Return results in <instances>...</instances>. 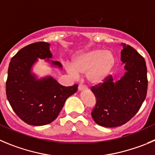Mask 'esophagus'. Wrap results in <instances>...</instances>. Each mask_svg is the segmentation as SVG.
<instances>
[{
    "label": "esophagus",
    "mask_w": 155,
    "mask_h": 155,
    "mask_svg": "<svg viewBox=\"0 0 155 155\" xmlns=\"http://www.w3.org/2000/svg\"><path fill=\"white\" fill-rule=\"evenodd\" d=\"M78 89H79V91H82V90H87V87L85 86H83V85H80V86H79V87H78Z\"/></svg>",
    "instance_id": "esophagus-1"
}]
</instances>
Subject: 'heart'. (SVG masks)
Returning <instances> with one entry per match:
<instances>
[{"mask_svg":"<svg viewBox=\"0 0 155 155\" xmlns=\"http://www.w3.org/2000/svg\"><path fill=\"white\" fill-rule=\"evenodd\" d=\"M116 64L114 53L103 49H91L79 53L72 65L67 67L68 73L73 77L78 75H86L90 84L98 86L103 83Z\"/></svg>","mask_w":155,"mask_h":155,"instance_id":"1","label":"heart"}]
</instances>
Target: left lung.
<instances>
[{
	"instance_id": "obj_1",
	"label": "left lung",
	"mask_w": 155,
	"mask_h": 155,
	"mask_svg": "<svg viewBox=\"0 0 155 155\" xmlns=\"http://www.w3.org/2000/svg\"><path fill=\"white\" fill-rule=\"evenodd\" d=\"M121 61L125 73L114 82L112 76L91 90L96 99L92 112L95 123L106 128L121 126L138 112L147 89V66L144 58L129 45L121 43Z\"/></svg>"
}]
</instances>
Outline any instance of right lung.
Instances as JSON below:
<instances>
[{
  "mask_svg": "<svg viewBox=\"0 0 155 155\" xmlns=\"http://www.w3.org/2000/svg\"><path fill=\"white\" fill-rule=\"evenodd\" d=\"M50 46L45 42L28 45L12 57L8 67L6 94L10 105L19 118L34 126L54 121L67 98L78 89L76 84L63 86L52 76L39 79L32 72L38 59L62 69L60 62L50 60L53 57Z\"/></svg>",
  "mask_w": 155,
  "mask_h": 155,
  "instance_id": "obj_1",
  "label": "right lung"
}]
</instances>
